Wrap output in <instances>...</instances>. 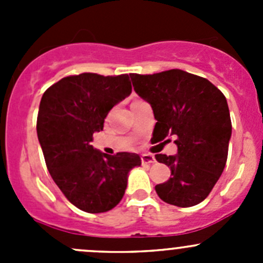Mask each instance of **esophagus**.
Masks as SVG:
<instances>
[{
	"mask_svg": "<svg viewBox=\"0 0 263 263\" xmlns=\"http://www.w3.org/2000/svg\"><path fill=\"white\" fill-rule=\"evenodd\" d=\"M155 156L151 155V154H144L141 155V163L142 164H153L155 163Z\"/></svg>",
	"mask_w": 263,
	"mask_h": 263,
	"instance_id": "obj_1",
	"label": "esophagus"
}]
</instances>
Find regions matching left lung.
I'll return each instance as SVG.
<instances>
[{
  "instance_id": "1",
  "label": "left lung",
  "mask_w": 263,
  "mask_h": 263,
  "mask_svg": "<svg viewBox=\"0 0 263 263\" xmlns=\"http://www.w3.org/2000/svg\"><path fill=\"white\" fill-rule=\"evenodd\" d=\"M129 76L135 91L151 105L158 121L153 136L158 141L173 137L178 147L177 155H155L172 172L168 181L155 185L156 193L178 208L202 202L228 159L232 121L224 94L208 79L178 68Z\"/></svg>"
}]
</instances>
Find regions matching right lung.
<instances>
[{
    "label": "right lung",
    "mask_w": 263,
    "mask_h": 263,
    "mask_svg": "<svg viewBox=\"0 0 263 263\" xmlns=\"http://www.w3.org/2000/svg\"><path fill=\"white\" fill-rule=\"evenodd\" d=\"M131 91L127 73L85 72L61 79L42 97L36 134L47 168L66 198L85 213L116 208L129 171L141 165L137 154L108 155L90 145L109 110Z\"/></svg>",
    "instance_id": "right-lung-1"
}]
</instances>
